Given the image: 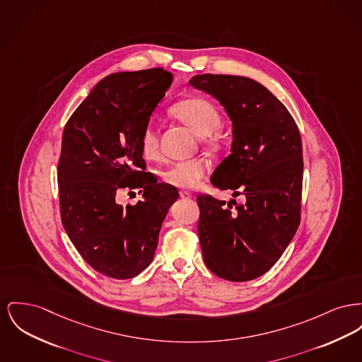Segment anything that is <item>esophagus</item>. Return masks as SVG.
I'll use <instances>...</instances> for the list:
<instances>
[{"label":"esophagus","instance_id":"34e87169","mask_svg":"<svg viewBox=\"0 0 362 362\" xmlns=\"http://www.w3.org/2000/svg\"><path fill=\"white\" fill-rule=\"evenodd\" d=\"M179 195H180V198H183V199H190V198H192V194L187 192H179Z\"/></svg>","mask_w":362,"mask_h":362}]
</instances>
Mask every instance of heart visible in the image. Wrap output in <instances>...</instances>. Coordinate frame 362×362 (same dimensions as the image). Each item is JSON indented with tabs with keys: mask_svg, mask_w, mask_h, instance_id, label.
Masks as SVG:
<instances>
[{
	"mask_svg": "<svg viewBox=\"0 0 362 362\" xmlns=\"http://www.w3.org/2000/svg\"><path fill=\"white\" fill-rule=\"evenodd\" d=\"M170 113L198 136H209L221 126L217 107L205 98H187L170 107ZM141 151L146 160L158 157V136L156 129L146 126L141 135ZM209 163L204 158H192L170 164L163 170L161 177L170 187L189 190L198 185L208 172Z\"/></svg>",
	"mask_w": 362,
	"mask_h": 362,
	"instance_id": "b5f03b06",
	"label": "heart"
}]
</instances>
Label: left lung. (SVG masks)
Wrapping results in <instances>:
<instances>
[{
  "label": "left lung",
  "instance_id": "8db88e82",
  "mask_svg": "<svg viewBox=\"0 0 362 362\" xmlns=\"http://www.w3.org/2000/svg\"><path fill=\"white\" fill-rule=\"evenodd\" d=\"M189 85L213 95L233 122L231 154L214 170L213 186L243 195L197 198L198 235L206 267L231 281L268 272L297 233L300 220L302 142L297 124L276 97L253 79L197 75Z\"/></svg>",
  "mask_w": 362,
  "mask_h": 362
}]
</instances>
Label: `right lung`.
<instances>
[{
    "instance_id": "add662e5",
    "label": "right lung",
    "mask_w": 362,
    "mask_h": 362,
    "mask_svg": "<svg viewBox=\"0 0 362 362\" xmlns=\"http://www.w3.org/2000/svg\"><path fill=\"white\" fill-rule=\"evenodd\" d=\"M163 68L112 74L98 82L65 124L59 163L65 231L86 262L105 276L139 275L154 258L175 187L146 170L141 135L172 85ZM120 188H142L126 209Z\"/></svg>"
}]
</instances>
